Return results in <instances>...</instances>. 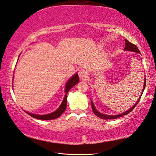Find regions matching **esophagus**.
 I'll return each mask as SVG.
<instances>
[{
    "label": "esophagus",
    "mask_w": 156,
    "mask_h": 156,
    "mask_svg": "<svg viewBox=\"0 0 156 156\" xmlns=\"http://www.w3.org/2000/svg\"><path fill=\"white\" fill-rule=\"evenodd\" d=\"M87 72L84 70H80L79 71V76L80 79H85L87 76Z\"/></svg>",
    "instance_id": "esophagus-1"
}]
</instances>
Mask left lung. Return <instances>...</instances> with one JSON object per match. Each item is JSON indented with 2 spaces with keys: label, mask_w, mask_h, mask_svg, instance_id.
Wrapping results in <instances>:
<instances>
[{
  "label": "left lung",
  "mask_w": 156,
  "mask_h": 156,
  "mask_svg": "<svg viewBox=\"0 0 156 156\" xmlns=\"http://www.w3.org/2000/svg\"><path fill=\"white\" fill-rule=\"evenodd\" d=\"M125 40V51H133V52H136V53H140V51L138 50V48L137 46L136 45L133 44L131 43L130 42H129L127 40ZM145 86H146V76H144V86H143V91H142V93L140 97H139V99L138 100V101L136 102L133 106H132V108H131L129 110H127L126 112H125L122 113L121 114H119V115H106V114H103L100 113L99 111H97V110L94 107V105L93 102L91 101V105H92V110L93 111L94 114L95 115L97 116L98 117H99L100 119H118L120 118V117H122V116L124 115H126V114H129L131 111H132L134 108L136 106V105L138 104V103L139 102V101H140V98L142 94H143V92L144 90V88H145Z\"/></svg>",
  "instance_id": "1"
}]
</instances>
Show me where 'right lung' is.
<instances>
[{
  "label": "right lung",
  "mask_w": 156,
  "mask_h": 156,
  "mask_svg": "<svg viewBox=\"0 0 156 156\" xmlns=\"http://www.w3.org/2000/svg\"><path fill=\"white\" fill-rule=\"evenodd\" d=\"M79 81H80V78H79L78 74L76 73L75 75H74L72 77H70L69 79V80L67 81L66 84V88H65L66 94L64 96V100H63L62 104L60 105L59 108L57 109L56 111H55L54 112H52L48 114H46V115H38V114L29 113L28 112H25L27 114H28L29 115H30L31 116L34 117L35 119H40V120H52V119L58 118V117H59L63 113H64V112L66 110V108L67 93L74 86H75L76 84L79 82Z\"/></svg>",
  "instance_id": "obj_1"
}]
</instances>
